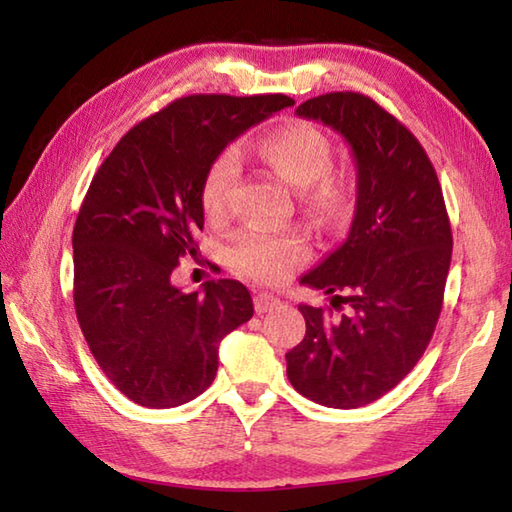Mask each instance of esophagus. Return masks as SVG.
<instances>
[{
    "label": "esophagus",
    "instance_id": "1",
    "mask_svg": "<svg viewBox=\"0 0 512 512\" xmlns=\"http://www.w3.org/2000/svg\"><path fill=\"white\" fill-rule=\"evenodd\" d=\"M280 305H282L280 298H275L273 293H257V296H255V311L259 316L266 314V311L275 309V307H280Z\"/></svg>",
    "mask_w": 512,
    "mask_h": 512
}]
</instances>
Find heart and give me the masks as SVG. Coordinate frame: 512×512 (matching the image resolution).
<instances>
[{"label": "heart", "mask_w": 512, "mask_h": 512, "mask_svg": "<svg viewBox=\"0 0 512 512\" xmlns=\"http://www.w3.org/2000/svg\"><path fill=\"white\" fill-rule=\"evenodd\" d=\"M259 158L271 167L284 183L305 189V203L318 214L341 210L348 187L345 180L329 171L332 167V144L327 135L307 121H291L268 133L257 146ZM239 176L235 151H225L207 171L201 203L210 221H219L228 212L230 192ZM307 241L300 232H241L228 250L230 266L239 275L255 282L277 284L296 271L307 259Z\"/></svg>", "instance_id": "heart-1"}]
</instances>
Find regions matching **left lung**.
<instances>
[{
	"instance_id": "8db88e82",
	"label": "left lung",
	"mask_w": 512,
	"mask_h": 512,
	"mask_svg": "<svg viewBox=\"0 0 512 512\" xmlns=\"http://www.w3.org/2000/svg\"><path fill=\"white\" fill-rule=\"evenodd\" d=\"M296 115L350 144L357 205L348 239L302 275L332 296V309L300 305L307 332L287 352V375L311 402L359 409L400 384L427 350L443 309L452 225L427 153L379 103L329 92ZM343 304L349 311L336 315Z\"/></svg>"
}]
</instances>
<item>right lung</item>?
Segmentation results:
<instances>
[{
	"instance_id": "obj_1",
	"label": "right lung",
	"mask_w": 512,
	"mask_h": 512,
	"mask_svg": "<svg viewBox=\"0 0 512 512\" xmlns=\"http://www.w3.org/2000/svg\"><path fill=\"white\" fill-rule=\"evenodd\" d=\"M287 94H192L133 126L94 173L76 216L74 307L99 368L128 400L173 409L210 388L225 334L253 318L237 280L173 287L198 255L201 192L235 137L293 106Z\"/></svg>"
}]
</instances>
